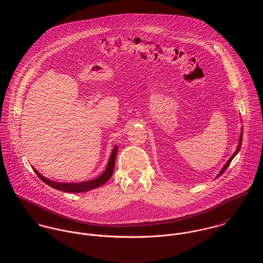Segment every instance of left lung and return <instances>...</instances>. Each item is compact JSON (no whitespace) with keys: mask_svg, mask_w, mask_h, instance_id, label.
Segmentation results:
<instances>
[{"mask_svg":"<svg viewBox=\"0 0 263 263\" xmlns=\"http://www.w3.org/2000/svg\"><path fill=\"white\" fill-rule=\"evenodd\" d=\"M242 137H243V134H242V133H241V135H240V140H239V145H238V148H237V150L235 151V153H234V154H233V156H232V157H231V158H230V159H229V161H228V162H227V163H226V165H225V166H224V168H223V169H222V171H221V172H220V174H219V176H220V175H222V174H223V173H224V172H225L226 169H227V168H228V167H229V165H230V163H231V162H232V160H233V158H234V157H235V156H236V155H237V154H238V152H239V150H240V148H241V144H242ZM219 176H218V177H219Z\"/></svg>","mask_w":263,"mask_h":263,"instance_id":"1","label":"left lung"}]
</instances>
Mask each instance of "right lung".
<instances>
[{
  "label": "right lung",
  "instance_id": "obj_1",
  "mask_svg": "<svg viewBox=\"0 0 263 263\" xmlns=\"http://www.w3.org/2000/svg\"><path fill=\"white\" fill-rule=\"evenodd\" d=\"M116 154H117V147H115L113 149L111 156H110V159H109V162H108V165H107L106 170L104 171V173L102 175H100L98 178L90 180V181H86V182H81V183H61V182H55V181H51V180L43 177L42 175H40V173H38L35 169H34V171L37 174L39 179H41L45 184L49 185L50 187L55 188L58 190H62V191H65V192H73V193L85 192V191L91 190L93 188L99 187V186L103 185L111 177L113 171H114Z\"/></svg>",
  "mask_w": 263,
  "mask_h": 263
}]
</instances>
